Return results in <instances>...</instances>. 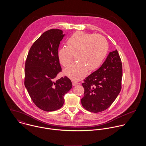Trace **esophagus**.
Returning <instances> with one entry per match:
<instances>
[{"instance_id": "esophagus-1", "label": "esophagus", "mask_w": 146, "mask_h": 146, "mask_svg": "<svg viewBox=\"0 0 146 146\" xmlns=\"http://www.w3.org/2000/svg\"><path fill=\"white\" fill-rule=\"evenodd\" d=\"M72 83L73 86H75V85H76L79 84V83H78V82H76V81H72Z\"/></svg>"}]
</instances>
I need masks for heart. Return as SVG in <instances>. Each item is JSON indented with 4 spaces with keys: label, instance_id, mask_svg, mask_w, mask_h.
I'll return each instance as SVG.
<instances>
[{
    "label": "heart",
    "instance_id": "b5f03b06",
    "mask_svg": "<svg viewBox=\"0 0 146 146\" xmlns=\"http://www.w3.org/2000/svg\"><path fill=\"white\" fill-rule=\"evenodd\" d=\"M67 46L60 48L58 56L64 67L72 61L74 54L78 61L64 70V74L73 79L85 76L88 70L97 68L104 61L108 50V43L101 35L76 32L67 40Z\"/></svg>",
    "mask_w": 146,
    "mask_h": 146
}]
</instances>
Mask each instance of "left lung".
<instances>
[{
    "label": "left lung",
    "mask_w": 146,
    "mask_h": 146,
    "mask_svg": "<svg viewBox=\"0 0 146 146\" xmlns=\"http://www.w3.org/2000/svg\"><path fill=\"white\" fill-rule=\"evenodd\" d=\"M123 67L117 50L110 52L101 67L84 80V108L94 113L107 109L121 89Z\"/></svg>",
    "instance_id": "1"
}]
</instances>
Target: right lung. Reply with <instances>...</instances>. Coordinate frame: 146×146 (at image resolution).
Wrapping results in <instances>:
<instances>
[{
    "mask_svg": "<svg viewBox=\"0 0 146 146\" xmlns=\"http://www.w3.org/2000/svg\"><path fill=\"white\" fill-rule=\"evenodd\" d=\"M64 35L59 29L44 32L33 43L26 60L25 86L34 104L47 112L61 108L64 94L72 88L67 76L54 81L62 71L58 49Z\"/></svg>",
    "mask_w": 146,
    "mask_h": 146,
    "instance_id": "right-lung-1",
    "label": "right lung"
}]
</instances>
